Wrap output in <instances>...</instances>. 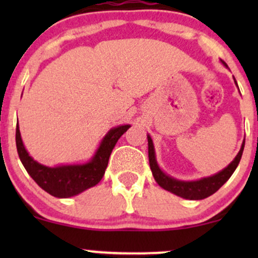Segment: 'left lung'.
<instances>
[{
	"mask_svg": "<svg viewBox=\"0 0 258 258\" xmlns=\"http://www.w3.org/2000/svg\"><path fill=\"white\" fill-rule=\"evenodd\" d=\"M221 63L224 65V67L228 68V65L224 63L223 60H221ZM234 82H235L236 87H238V84H236L235 79H234ZM148 138V155H149V165L150 170H152L154 178H155L156 183L164 188L165 190L170 191L177 197L183 198V199L188 200H203L205 198L210 197L218 189L221 188L224 183L227 182L228 179L230 178L235 168L238 167L239 162H240L242 152H244L245 147V139L242 142L240 150L236 154V156L234 160L230 162L229 165L226 168L220 171V172L212 174L210 177H204V178H200L198 180H180L177 178H173L170 174L165 173L164 171L161 170L159 166L158 161H156V155H155V148H154L153 139L149 135H147Z\"/></svg>",
	"mask_w": 258,
	"mask_h": 258,
	"instance_id": "1",
	"label": "left lung"
}]
</instances>
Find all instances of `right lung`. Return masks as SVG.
<instances>
[{"instance_id": "add662e5", "label": "right lung", "mask_w": 258, "mask_h": 258, "mask_svg": "<svg viewBox=\"0 0 258 258\" xmlns=\"http://www.w3.org/2000/svg\"><path fill=\"white\" fill-rule=\"evenodd\" d=\"M130 127L131 125H121L109 130L94 155L87 162L49 167L40 164L29 155L22 141L19 126L17 125L16 143L18 155L31 178L44 191L60 199L72 198L98 184L104 176L115 144Z\"/></svg>"}]
</instances>
